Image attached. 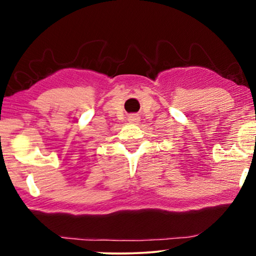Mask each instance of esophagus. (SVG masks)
I'll return each mask as SVG.
<instances>
[{
  "label": "esophagus",
  "instance_id": "obj_1",
  "mask_svg": "<svg viewBox=\"0 0 256 256\" xmlns=\"http://www.w3.org/2000/svg\"><path fill=\"white\" fill-rule=\"evenodd\" d=\"M128 120L130 121V122H138V118L136 116V115H130Z\"/></svg>",
  "mask_w": 256,
  "mask_h": 256
}]
</instances>
